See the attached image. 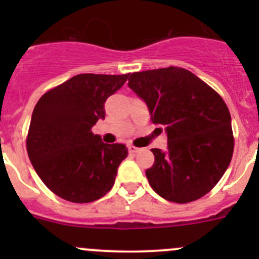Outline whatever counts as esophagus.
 <instances>
[{
    "label": "esophagus",
    "instance_id": "1",
    "mask_svg": "<svg viewBox=\"0 0 259 259\" xmlns=\"http://www.w3.org/2000/svg\"><path fill=\"white\" fill-rule=\"evenodd\" d=\"M127 150H129V153H138V151H140V148H137V146L134 145H127Z\"/></svg>",
    "mask_w": 259,
    "mask_h": 259
}]
</instances>
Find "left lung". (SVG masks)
Returning <instances> with one entry per match:
<instances>
[{"label": "left lung", "mask_w": 259, "mask_h": 259, "mask_svg": "<svg viewBox=\"0 0 259 259\" xmlns=\"http://www.w3.org/2000/svg\"><path fill=\"white\" fill-rule=\"evenodd\" d=\"M129 88L148 105L151 122L164 125L168 149H151L145 174L154 192L169 202H194L209 193L232 160L231 114L222 96L182 67L133 72Z\"/></svg>", "instance_id": "obj_1"}]
</instances>
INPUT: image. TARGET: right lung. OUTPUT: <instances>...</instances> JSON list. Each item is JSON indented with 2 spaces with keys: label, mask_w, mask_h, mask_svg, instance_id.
<instances>
[{
  "label": "right lung",
  "mask_w": 259,
  "mask_h": 259,
  "mask_svg": "<svg viewBox=\"0 0 259 259\" xmlns=\"http://www.w3.org/2000/svg\"><path fill=\"white\" fill-rule=\"evenodd\" d=\"M125 75L80 74L44 94L26 138L28 158L44 184L67 202L91 203L113 188L126 158L124 144H105L91 127L105 119V101Z\"/></svg>",
  "instance_id": "right-lung-1"
}]
</instances>
